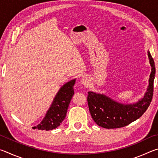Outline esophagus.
I'll use <instances>...</instances> for the list:
<instances>
[{
	"label": "esophagus",
	"instance_id": "esophagus-1",
	"mask_svg": "<svg viewBox=\"0 0 158 158\" xmlns=\"http://www.w3.org/2000/svg\"><path fill=\"white\" fill-rule=\"evenodd\" d=\"M81 84L83 85H89V79L88 78V77H82V78L81 79Z\"/></svg>",
	"mask_w": 158,
	"mask_h": 158
}]
</instances>
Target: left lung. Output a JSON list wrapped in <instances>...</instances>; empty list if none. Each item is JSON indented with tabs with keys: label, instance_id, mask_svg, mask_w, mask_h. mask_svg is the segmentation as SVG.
I'll return each mask as SVG.
<instances>
[{
	"label": "left lung",
	"instance_id": "1",
	"mask_svg": "<svg viewBox=\"0 0 158 158\" xmlns=\"http://www.w3.org/2000/svg\"><path fill=\"white\" fill-rule=\"evenodd\" d=\"M151 73L148 85L143 97L134 103H122L103 93L89 91L87 100L90 115L96 124L106 129L126 126L142 116L150 105L153 94V81L156 68L153 58L148 50Z\"/></svg>",
	"mask_w": 158,
	"mask_h": 158
}]
</instances>
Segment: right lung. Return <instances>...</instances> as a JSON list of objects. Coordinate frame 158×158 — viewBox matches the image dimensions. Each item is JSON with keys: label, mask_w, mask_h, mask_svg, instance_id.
<instances>
[{"label": "right lung", "mask_w": 158, "mask_h": 158, "mask_svg": "<svg viewBox=\"0 0 158 158\" xmlns=\"http://www.w3.org/2000/svg\"><path fill=\"white\" fill-rule=\"evenodd\" d=\"M76 79L71 80L63 85L53 98L52 105L46 114L34 129L52 130L58 127L65 119L71 99L74 95V85Z\"/></svg>", "instance_id": "obj_1"}]
</instances>
